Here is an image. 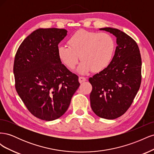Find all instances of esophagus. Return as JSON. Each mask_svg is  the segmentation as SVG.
<instances>
[{
	"label": "esophagus",
	"mask_w": 154,
	"mask_h": 154,
	"mask_svg": "<svg viewBox=\"0 0 154 154\" xmlns=\"http://www.w3.org/2000/svg\"><path fill=\"white\" fill-rule=\"evenodd\" d=\"M78 80H79V82H80V83H82L83 82H85L87 80V79L85 78H84V77H79Z\"/></svg>",
	"instance_id": "esophagus-1"
}]
</instances>
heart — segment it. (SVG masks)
Wrapping results in <instances>:
<instances>
[{"label": "heart", "instance_id": "heart-1", "mask_svg": "<svg viewBox=\"0 0 154 154\" xmlns=\"http://www.w3.org/2000/svg\"><path fill=\"white\" fill-rule=\"evenodd\" d=\"M69 45H59L58 55L60 60L71 69L75 67L78 60H82L77 71L87 74L103 71L112 59L115 42L106 32H96L80 30L69 40Z\"/></svg>", "mask_w": 154, "mask_h": 154}]
</instances>
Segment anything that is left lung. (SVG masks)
I'll list each match as a JSON object with an SVG mask.
<instances>
[{
	"instance_id": "obj_1",
	"label": "left lung",
	"mask_w": 154,
	"mask_h": 154,
	"mask_svg": "<svg viewBox=\"0 0 154 154\" xmlns=\"http://www.w3.org/2000/svg\"><path fill=\"white\" fill-rule=\"evenodd\" d=\"M100 30L114 35L117 47L109 66L88 79L92 86L91 106L99 117L114 119L128 109L140 87L141 54L136 42L125 32L112 27Z\"/></svg>"
}]
</instances>
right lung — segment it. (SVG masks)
<instances>
[{
    "instance_id": "obj_1",
    "label": "right lung",
    "mask_w": 154,
    "mask_h": 154,
    "mask_svg": "<svg viewBox=\"0 0 154 154\" xmlns=\"http://www.w3.org/2000/svg\"><path fill=\"white\" fill-rule=\"evenodd\" d=\"M67 31L39 28L22 42L14 61L13 73L18 94L35 117L53 121L68 109L80 86L78 76L62 63L58 44Z\"/></svg>"
}]
</instances>
